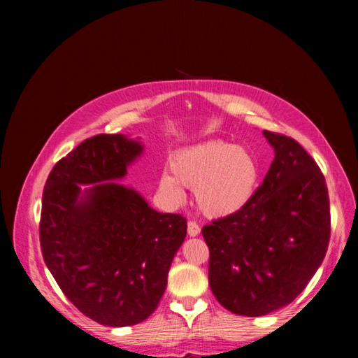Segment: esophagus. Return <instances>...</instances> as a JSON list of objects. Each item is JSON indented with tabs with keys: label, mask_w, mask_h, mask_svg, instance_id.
<instances>
[{
	"label": "esophagus",
	"mask_w": 358,
	"mask_h": 358,
	"mask_svg": "<svg viewBox=\"0 0 358 358\" xmlns=\"http://www.w3.org/2000/svg\"><path fill=\"white\" fill-rule=\"evenodd\" d=\"M187 234L191 235V237H196V235L200 234V226L196 222H189L187 223Z\"/></svg>",
	"instance_id": "1"
}]
</instances>
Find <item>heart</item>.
<instances>
[{
  "mask_svg": "<svg viewBox=\"0 0 358 358\" xmlns=\"http://www.w3.org/2000/svg\"><path fill=\"white\" fill-rule=\"evenodd\" d=\"M169 169L171 173L159 177V192L178 204L185 200L183 187L192 189L196 206L212 218L245 208L260 180V164L252 152L222 140L178 150L171 157Z\"/></svg>",
  "mask_w": 358,
  "mask_h": 358,
  "instance_id": "obj_1",
  "label": "heart"
}]
</instances>
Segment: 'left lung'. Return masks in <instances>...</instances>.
Masks as SVG:
<instances>
[{
  "mask_svg": "<svg viewBox=\"0 0 358 358\" xmlns=\"http://www.w3.org/2000/svg\"><path fill=\"white\" fill-rule=\"evenodd\" d=\"M275 152L245 208L201 229L209 286L234 314L260 317L294 301L320 268L331 237L328 186L291 136L263 131Z\"/></svg>",
  "mask_w": 358,
  "mask_h": 358,
  "instance_id": "1",
  "label": "left lung"
}]
</instances>
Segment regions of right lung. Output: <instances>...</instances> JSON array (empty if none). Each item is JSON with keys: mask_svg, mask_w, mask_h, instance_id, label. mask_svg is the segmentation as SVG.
<instances>
[{"mask_svg": "<svg viewBox=\"0 0 358 358\" xmlns=\"http://www.w3.org/2000/svg\"><path fill=\"white\" fill-rule=\"evenodd\" d=\"M141 152L140 141L121 134L90 136L53 166L43 191L45 266L80 313L113 328L157 309L187 229L183 215L159 214L112 181ZM80 184L94 186L81 193Z\"/></svg>", "mask_w": 358, "mask_h": 358, "instance_id": "right-lung-1", "label": "right lung"}]
</instances>
